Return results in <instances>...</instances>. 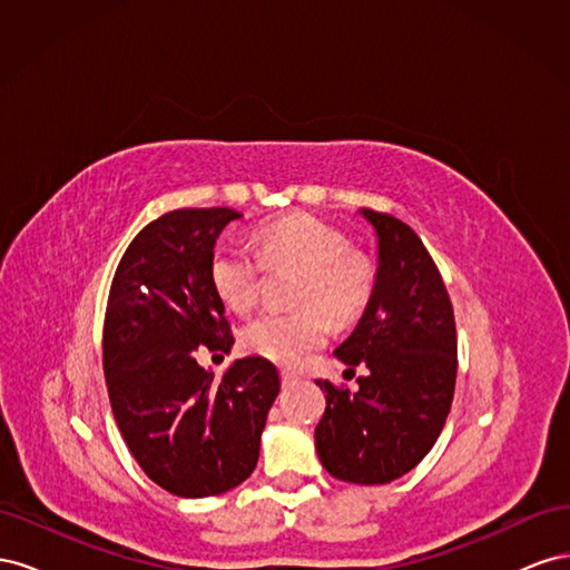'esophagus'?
Here are the masks:
<instances>
[{
	"mask_svg": "<svg viewBox=\"0 0 570 570\" xmlns=\"http://www.w3.org/2000/svg\"><path fill=\"white\" fill-rule=\"evenodd\" d=\"M281 381H283V387H292L299 381V377L292 371H281Z\"/></svg>",
	"mask_w": 570,
	"mask_h": 570,
	"instance_id": "1",
	"label": "esophagus"
}]
</instances>
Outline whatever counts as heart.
I'll return each instance as SVG.
<instances>
[{
    "label": "heart",
    "mask_w": 570,
    "mask_h": 570,
    "mask_svg": "<svg viewBox=\"0 0 570 570\" xmlns=\"http://www.w3.org/2000/svg\"><path fill=\"white\" fill-rule=\"evenodd\" d=\"M258 259L249 249L220 243L209 258V283L223 306L245 314L254 306L262 285L264 266H299L302 278L295 312H264L243 327V347L256 356L292 366L299 358L321 350L331 323H354L371 299L375 268L358 249L347 247L344 235L333 223L314 214L292 212L264 223L256 230Z\"/></svg>",
    "instance_id": "heart-1"
}]
</instances>
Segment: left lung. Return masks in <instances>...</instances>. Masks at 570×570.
Here are the masks:
<instances>
[{
	"mask_svg": "<svg viewBox=\"0 0 570 570\" xmlns=\"http://www.w3.org/2000/svg\"><path fill=\"white\" fill-rule=\"evenodd\" d=\"M377 235V271L366 312L335 350L356 392L316 381L325 411L316 425L323 469L356 485H385L433 450L456 385V325L442 275L421 237L390 214L361 209Z\"/></svg>",
	"mask_w": 570,
	"mask_h": 570,
	"instance_id": "left-lung-1",
	"label": "left lung"
}]
</instances>
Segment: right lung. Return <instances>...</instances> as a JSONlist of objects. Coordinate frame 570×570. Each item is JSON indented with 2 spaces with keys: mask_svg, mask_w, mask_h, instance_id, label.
Listing matches in <instances>:
<instances>
[{
  "mask_svg": "<svg viewBox=\"0 0 570 570\" xmlns=\"http://www.w3.org/2000/svg\"><path fill=\"white\" fill-rule=\"evenodd\" d=\"M228 206L176 209L151 220L116 268L105 316V377L116 425L140 469L170 494L228 492L256 469L281 377L268 358H237L223 373L197 350L233 347L226 306L209 283Z\"/></svg>",
  "mask_w": 570,
  "mask_h": 570,
  "instance_id": "right-lung-1",
  "label": "right lung"
}]
</instances>
